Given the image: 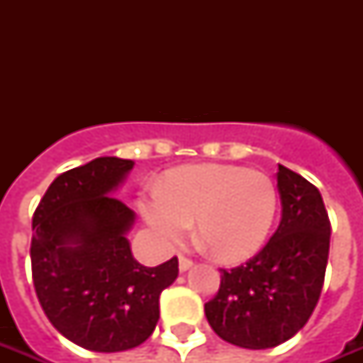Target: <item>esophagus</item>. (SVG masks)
Listing matches in <instances>:
<instances>
[{
	"label": "esophagus",
	"mask_w": 363,
	"mask_h": 363,
	"mask_svg": "<svg viewBox=\"0 0 363 363\" xmlns=\"http://www.w3.org/2000/svg\"><path fill=\"white\" fill-rule=\"evenodd\" d=\"M192 265H194V262L190 258H186V256H181V258H179V269L181 271L190 269Z\"/></svg>",
	"instance_id": "esophagus-1"
}]
</instances>
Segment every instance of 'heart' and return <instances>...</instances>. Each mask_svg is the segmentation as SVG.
<instances>
[{
  "label": "heart",
  "mask_w": 363,
  "mask_h": 363,
  "mask_svg": "<svg viewBox=\"0 0 363 363\" xmlns=\"http://www.w3.org/2000/svg\"><path fill=\"white\" fill-rule=\"evenodd\" d=\"M277 211L273 179L241 165H186L171 171L162 192L141 199L143 216L164 247L177 245L194 222L199 245L220 262H241L258 252Z\"/></svg>",
  "instance_id": "obj_1"
}]
</instances>
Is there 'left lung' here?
Segmentation results:
<instances>
[{"label": "left lung", "mask_w": 363, "mask_h": 363, "mask_svg": "<svg viewBox=\"0 0 363 363\" xmlns=\"http://www.w3.org/2000/svg\"><path fill=\"white\" fill-rule=\"evenodd\" d=\"M282 218L258 254L220 269V288L205 316L220 339L242 349H271L294 337L320 299L330 232L322 196L292 169L279 165Z\"/></svg>", "instance_id": "1"}]
</instances>
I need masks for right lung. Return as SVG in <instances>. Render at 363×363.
<instances>
[{
    "mask_svg": "<svg viewBox=\"0 0 363 363\" xmlns=\"http://www.w3.org/2000/svg\"><path fill=\"white\" fill-rule=\"evenodd\" d=\"M133 167L105 156L58 175L31 222V277L45 315L64 337L96 352L145 343L160 318V294L179 275L173 256L145 267L125 232L133 211L111 196Z\"/></svg>",
    "mask_w": 363,
    "mask_h": 363,
    "instance_id": "1",
    "label": "right lung"
}]
</instances>
